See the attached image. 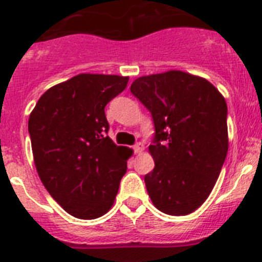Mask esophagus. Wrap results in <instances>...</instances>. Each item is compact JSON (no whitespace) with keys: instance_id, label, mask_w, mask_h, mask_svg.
I'll return each instance as SVG.
<instances>
[{"instance_id":"34e87169","label":"esophagus","mask_w":262,"mask_h":262,"mask_svg":"<svg viewBox=\"0 0 262 262\" xmlns=\"http://www.w3.org/2000/svg\"><path fill=\"white\" fill-rule=\"evenodd\" d=\"M133 150H134V152H136V154H141L143 151V145L141 142L136 143V145L133 146Z\"/></svg>"}]
</instances>
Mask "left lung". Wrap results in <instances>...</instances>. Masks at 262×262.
Here are the masks:
<instances>
[{
  "mask_svg": "<svg viewBox=\"0 0 262 262\" xmlns=\"http://www.w3.org/2000/svg\"><path fill=\"white\" fill-rule=\"evenodd\" d=\"M130 92L155 125L148 196L163 213H191L209 196L226 158V101L208 80L176 70L138 77Z\"/></svg>",
  "mask_w": 262,
  "mask_h": 262,
  "instance_id": "obj_1",
  "label": "left lung"
}]
</instances>
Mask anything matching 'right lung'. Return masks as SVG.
<instances>
[{
  "mask_svg": "<svg viewBox=\"0 0 262 262\" xmlns=\"http://www.w3.org/2000/svg\"><path fill=\"white\" fill-rule=\"evenodd\" d=\"M129 77L80 73L46 90L29 115L38 177L53 199L76 219L94 220L114 205L133 150L107 136L104 107Z\"/></svg>",
  "mask_w": 262,
  "mask_h": 262,
  "instance_id": "1",
  "label": "right lung"
}]
</instances>
